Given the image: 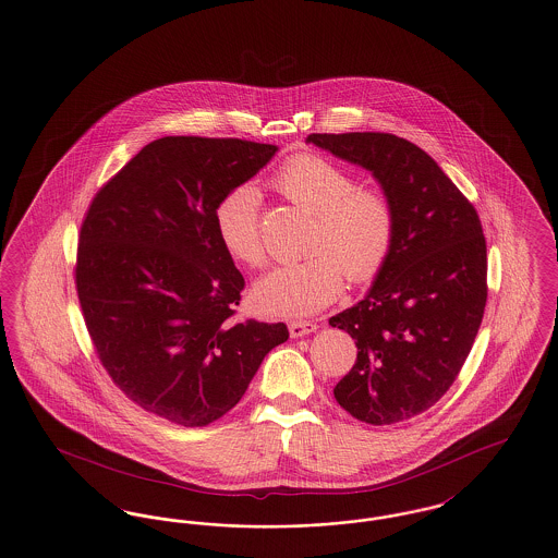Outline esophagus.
I'll use <instances>...</instances> for the list:
<instances>
[{
	"instance_id": "obj_1",
	"label": "esophagus",
	"mask_w": 558,
	"mask_h": 558,
	"mask_svg": "<svg viewBox=\"0 0 558 558\" xmlns=\"http://www.w3.org/2000/svg\"><path fill=\"white\" fill-rule=\"evenodd\" d=\"M317 330V324H313V322H290L289 324V332L292 338H301V336L312 335Z\"/></svg>"
}]
</instances>
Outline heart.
<instances>
[{"label": "heart", "mask_w": 558, "mask_h": 558, "mask_svg": "<svg viewBox=\"0 0 558 558\" xmlns=\"http://www.w3.org/2000/svg\"><path fill=\"white\" fill-rule=\"evenodd\" d=\"M296 207L313 214L305 259L268 271L251 290L253 307L269 317H303L330 305L344 276L363 284L386 266L397 216L386 195L361 189L355 174L315 154L289 159L274 179ZM216 234L223 251L248 268L266 264L259 191L243 182L218 201Z\"/></svg>", "instance_id": "obj_1"}]
</instances>
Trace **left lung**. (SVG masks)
<instances>
[{"mask_svg": "<svg viewBox=\"0 0 558 558\" xmlns=\"http://www.w3.org/2000/svg\"><path fill=\"white\" fill-rule=\"evenodd\" d=\"M369 170L392 203L397 234L374 287L330 326L349 332L357 361L335 399L359 422L399 424L427 411L459 376L488 299L480 216L442 168L390 133L307 136Z\"/></svg>", "mask_w": 558, "mask_h": 558, "instance_id": "8db88e82", "label": "left lung"}]
</instances>
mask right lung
<instances>
[{
	"mask_svg": "<svg viewBox=\"0 0 558 558\" xmlns=\"http://www.w3.org/2000/svg\"><path fill=\"white\" fill-rule=\"evenodd\" d=\"M276 151L157 138L97 191L81 226L74 278L95 353L134 404L172 424L220 420L289 338L282 322L234 319L245 278L214 223L218 201Z\"/></svg>",
	"mask_w": 558,
	"mask_h": 558,
	"instance_id": "right-lung-1",
	"label": "right lung"
}]
</instances>
